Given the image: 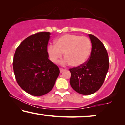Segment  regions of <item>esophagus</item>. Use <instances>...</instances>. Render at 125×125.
Masks as SVG:
<instances>
[{"mask_svg": "<svg viewBox=\"0 0 125 125\" xmlns=\"http://www.w3.org/2000/svg\"><path fill=\"white\" fill-rule=\"evenodd\" d=\"M65 71V69H62V68H60V73H62L63 72Z\"/></svg>", "mask_w": 125, "mask_h": 125, "instance_id": "esophagus-1", "label": "esophagus"}]
</instances>
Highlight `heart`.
Listing matches in <instances>:
<instances>
[{
	"label": "heart",
	"instance_id": "1",
	"mask_svg": "<svg viewBox=\"0 0 125 125\" xmlns=\"http://www.w3.org/2000/svg\"><path fill=\"white\" fill-rule=\"evenodd\" d=\"M91 49L92 44L88 37L67 34L59 37L55 45H49L48 53L51 61L53 62L61 59L64 53L65 59L61 64L71 63L72 66L78 67L87 61Z\"/></svg>",
	"mask_w": 125,
	"mask_h": 125
}]
</instances>
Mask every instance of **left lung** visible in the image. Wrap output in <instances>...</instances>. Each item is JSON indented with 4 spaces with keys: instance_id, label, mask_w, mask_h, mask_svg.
<instances>
[{
    "instance_id": "1",
    "label": "left lung",
    "mask_w": 125,
    "mask_h": 125,
    "mask_svg": "<svg viewBox=\"0 0 125 125\" xmlns=\"http://www.w3.org/2000/svg\"><path fill=\"white\" fill-rule=\"evenodd\" d=\"M92 42V51L88 61L81 66L69 69L70 84L77 93L83 95L94 93L105 81L109 67L106 49L99 39L89 35Z\"/></svg>"
}]
</instances>
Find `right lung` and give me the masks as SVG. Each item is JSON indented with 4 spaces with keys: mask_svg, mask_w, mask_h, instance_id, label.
Returning a JSON list of instances; mask_svg holds the SVG:
<instances>
[{
    "mask_svg": "<svg viewBox=\"0 0 125 125\" xmlns=\"http://www.w3.org/2000/svg\"><path fill=\"white\" fill-rule=\"evenodd\" d=\"M50 35L42 32L27 37L17 48L13 57L17 83L22 89L35 96L50 92L60 73L58 66L48 59Z\"/></svg>",
    "mask_w": 125,
    "mask_h": 125,
    "instance_id": "obj_1",
    "label": "right lung"
}]
</instances>
